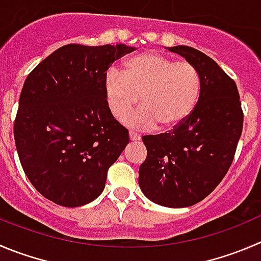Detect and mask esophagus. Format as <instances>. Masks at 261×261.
<instances>
[{
  "label": "esophagus",
  "instance_id": "obj_1",
  "mask_svg": "<svg viewBox=\"0 0 261 261\" xmlns=\"http://www.w3.org/2000/svg\"><path fill=\"white\" fill-rule=\"evenodd\" d=\"M129 138H130V141H140L141 136L138 135V133L132 132V130H130V132H129Z\"/></svg>",
  "mask_w": 261,
  "mask_h": 261
}]
</instances>
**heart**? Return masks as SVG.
Segmentation results:
<instances>
[{
    "label": "heart",
    "mask_w": 261,
    "mask_h": 261,
    "mask_svg": "<svg viewBox=\"0 0 261 261\" xmlns=\"http://www.w3.org/2000/svg\"><path fill=\"white\" fill-rule=\"evenodd\" d=\"M202 92V76L190 61L153 51L129 59L124 71L110 68L103 78V93L114 118L123 120L142 102L130 125L173 130L182 125L197 108Z\"/></svg>",
    "instance_id": "1"
}]
</instances>
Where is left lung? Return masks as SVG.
Returning a JSON list of instances; mask_svg holds the SVG:
<instances>
[{"mask_svg":"<svg viewBox=\"0 0 261 261\" xmlns=\"http://www.w3.org/2000/svg\"><path fill=\"white\" fill-rule=\"evenodd\" d=\"M202 76L192 115L178 128L143 136L147 158L138 183L146 197L166 207H187L209 196L230 168L244 126L234 81L213 59L188 46L169 47Z\"/></svg>","mask_w":261,"mask_h":261,"instance_id":"1","label":"left lung"}]
</instances>
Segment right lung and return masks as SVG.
Instances as JSON below:
<instances>
[{
    "instance_id": "add662e5",
    "label": "right lung",
    "mask_w": 261,
    "mask_h": 261,
    "mask_svg": "<svg viewBox=\"0 0 261 261\" xmlns=\"http://www.w3.org/2000/svg\"><path fill=\"white\" fill-rule=\"evenodd\" d=\"M135 51L125 44L60 47L29 73L14 123L24 173L60 206L91 202L129 142L103 93L111 64Z\"/></svg>"
}]
</instances>
